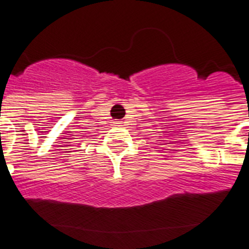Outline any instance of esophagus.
Masks as SVG:
<instances>
[{
    "instance_id": "1",
    "label": "esophagus",
    "mask_w": 249,
    "mask_h": 249,
    "mask_svg": "<svg viewBox=\"0 0 249 249\" xmlns=\"http://www.w3.org/2000/svg\"><path fill=\"white\" fill-rule=\"evenodd\" d=\"M120 124H123V123H120V121H116V123H115V125H120Z\"/></svg>"
}]
</instances>
